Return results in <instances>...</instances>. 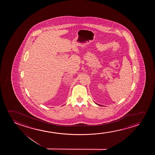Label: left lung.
Masks as SVG:
<instances>
[{
  "instance_id": "1",
  "label": "left lung",
  "mask_w": 155,
  "mask_h": 155,
  "mask_svg": "<svg viewBox=\"0 0 155 155\" xmlns=\"http://www.w3.org/2000/svg\"><path fill=\"white\" fill-rule=\"evenodd\" d=\"M97 105H98V104H97Z\"/></svg>"
}]
</instances>
